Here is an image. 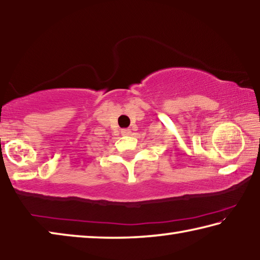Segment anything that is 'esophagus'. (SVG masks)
I'll list each match as a JSON object with an SVG mask.
<instances>
[{
	"label": "esophagus",
	"mask_w": 260,
	"mask_h": 260,
	"mask_svg": "<svg viewBox=\"0 0 260 260\" xmlns=\"http://www.w3.org/2000/svg\"><path fill=\"white\" fill-rule=\"evenodd\" d=\"M122 136H130L131 135V130L130 129H122L121 130Z\"/></svg>",
	"instance_id": "esophagus-1"
}]
</instances>
